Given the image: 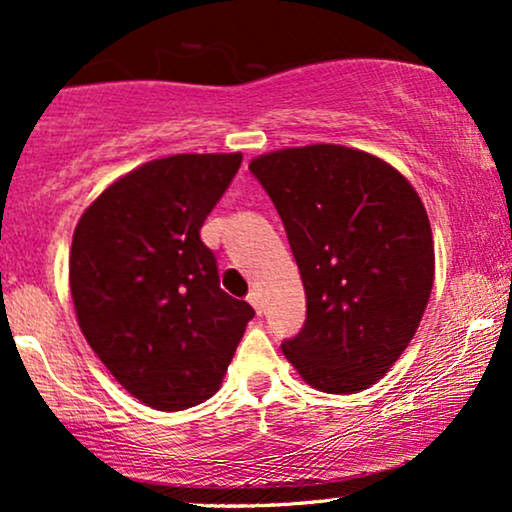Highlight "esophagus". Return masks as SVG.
Masks as SVG:
<instances>
[{"instance_id": "esophagus-1", "label": "esophagus", "mask_w": 512, "mask_h": 512, "mask_svg": "<svg viewBox=\"0 0 512 512\" xmlns=\"http://www.w3.org/2000/svg\"><path fill=\"white\" fill-rule=\"evenodd\" d=\"M248 303L252 305V308L257 310V315L262 313V298H260V293H257V291H250V293H248Z\"/></svg>"}]
</instances>
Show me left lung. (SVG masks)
Masks as SVG:
<instances>
[{"label":"left lung","mask_w":512,"mask_h":512,"mask_svg":"<svg viewBox=\"0 0 512 512\" xmlns=\"http://www.w3.org/2000/svg\"><path fill=\"white\" fill-rule=\"evenodd\" d=\"M250 173L279 211L305 289L284 356L317 390H366L407 349L431 296L424 204L385 161L337 144L274 151Z\"/></svg>","instance_id":"left-lung-1"}]
</instances>
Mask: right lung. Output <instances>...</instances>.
<instances>
[{"instance_id": "add662e5", "label": "right lung", "mask_w": 512, "mask_h": 512, "mask_svg": "<svg viewBox=\"0 0 512 512\" xmlns=\"http://www.w3.org/2000/svg\"><path fill=\"white\" fill-rule=\"evenodd\" d=\"M240 154H178L144 163L84 211L69 286L86 342L129 395L180 411L219 390L255 317L219 286L199 238L236 178Z\"/></svg>"}]
</instances>
